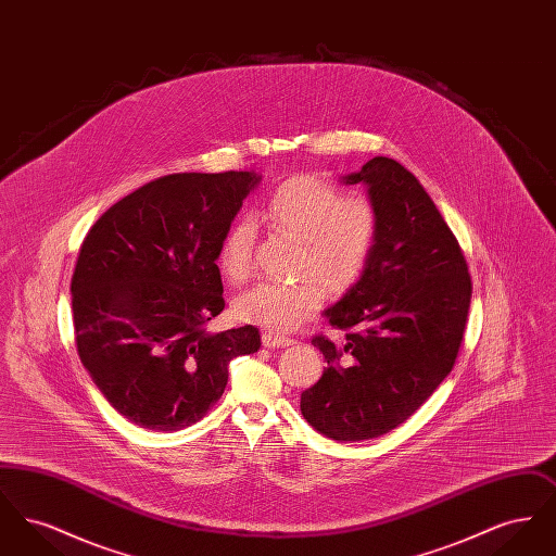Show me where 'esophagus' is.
<instances>
[{"label":"esophagus","mask_w":556,"mask_h":556,"mask_svg":"<svg viewBox=\"0 0 556 556\" xmlns=\"http://www.w3.org/2000/svg\"><path fill=\"white\" fill-rule=\"evenodd\" d=\"M291 344H293V340H291V338H286V336L268 333V331L263 333V345H265V348H286V345Z\"/></svg>","instance_id":"1"}]
</instances>
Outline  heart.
<instances>
[{
	"instance_id": "obj_1",
	"label": "heart",
	"mask_w": 556,
	"mask_h": 556,
	"mask_svg": "<svg viewBox=\"0 0 556 556\" xmlns=\"http://www.w3.org/2000/svg\"><path fill=\"white\" fill-rule=\"evenodd\" d=\"M263 214L273 229L300 239L295 275L317 278L331 293L350 290L363 277L379 239V212L370 200L342 198L338 187L311 175L277 187L266 198ZM254 241L252 218H239L220 241L218 265L229 281L239 283L250 275ZM316 282L261 281L239 293L233 317L268 333L291 331L317 313L323 290Z\"/></svg>"
}]
</instances>
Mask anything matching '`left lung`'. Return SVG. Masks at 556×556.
Here are the masks:
<instances>
[{"label": "left lung", "mask_w": 556, "mask_h": 556, "mask_svg": "<svg viewBox=\"0 0 556 556\" xmlns=\"http://www.w3.org/2000/svg\"><path fill=\"white\" fill-rule=\"evenodd\" d=\"M342 181L369 189L379 239L363 277L325 311L348 333L342 344L313 338L327 367L300 410L318 433L361 442L404 424L448 377L473 288L458 241L410 170L375 156Z\"/></svg>", "instance_id": "obj_1"}]
</instances>
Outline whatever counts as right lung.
Here are the masks:
<instances>
[{
  "label": "right lung",
  "instance_id": "obj_1",
  "mask_svg": "<svg viewBox=\"0 0 556 556\" xmlns=\"http://www.w3.org/2000/svg\"><path fill=\"white\" fill-rule=\"evenodd\" d=\"M261 175L177 173L108 208L73 273L80 363L125 419L152 431L198 424L223 396L229 363L261 348L252 325L211 333L225 308L216 266Z\"/></svg>",
  "mask_w": 556,
  "mask_h": 556
}]
</instances>
